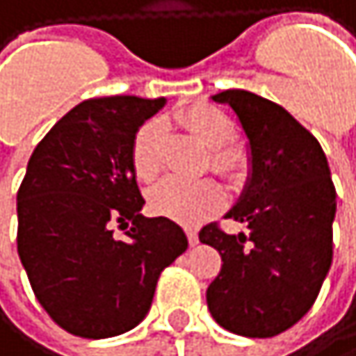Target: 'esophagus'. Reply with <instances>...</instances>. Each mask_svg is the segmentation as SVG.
Instances as JSON below:
<instances>
[{
  "mask_svg": "<svg viewBox=\"0 0 356 356\" xmlns=\"http://www.w3.org/2000/svg\"><path fill=\"white\" fill-rule=\"evenodd\" d=\"M186 234H188V242H190V246H198V234H196L194 229H190V227H186Z\"/></svg>",
  "mask_w": 356,
  "mask_h": 356,
  "instance_id": "esophagus-1",
  "label": "esophagus"
}]
</instances>
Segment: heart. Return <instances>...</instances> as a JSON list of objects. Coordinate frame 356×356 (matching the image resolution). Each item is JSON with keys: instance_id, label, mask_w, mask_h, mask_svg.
Instances as JSON below:
<instances>
[{"instance_id": "b5f03b06", "label": "heart", "mask_w": 356, "mask_h": 356, "mask_svg": "<svg viewBox=\"0 0 356 356\" xmlns=\"http://www.w3.org/2000/svg\"><path fill=\"white\" fill-rule=\"evenodd\" d=\"M175 120L190 129L207 147H211V166L225 175L236 177L244 166V156L240 149L225 145L234 133L232 120L217 108L207 104H196L192 108L179 110ZM162 122L158 118L147 120L139 127L131 143V166L139 181L149 184L162 170ZM152 213L168 217L172 221L196 225L213 215L223 202V188L215 179L186 181L168 177L152 188L147 196Z\"/></svg>"}]
</instances>
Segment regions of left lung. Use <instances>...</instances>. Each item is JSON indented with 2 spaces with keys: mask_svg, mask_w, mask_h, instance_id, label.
I'll use <instances>...</instances> for the list:
<instances>
[{
  "mask_svg": "<svg viewBox=\"0 0 356 356\" xmlns=\"http://www.w3.org/2000/svg\"><path fill=\"white\" fill-rule=\"evenodd\" d=\"M227 104L250 145V177L225 215L248 234L202 227L200 242L223 267L207 290L213 319L246 338H271L298 323L332 267L336 188L319 141L280 104L244 89L213 95Z\"/></svg>",
  "mask_w": 356,
  "mask_h": 356,
  "instance_id": "1",
  "label": "left lung"
}]
</instances>
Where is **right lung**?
Here are the masks:
<instances>
[{"mask_svg":"<svg viewBox=\"0 0 356 356\" xmlns=\"http://www.w3.org/2000/svg\"><path fill=\"white\" fill-rule=\"evenodd\" d=\"M164 97H93L37 143L16 196L18 257L47 315L81 338H112L149 311L158 277L188 250L184 229L147 219L131 143ZM127 232L114 238L111 225Z\"/></svg>","mask_w":356,"mask_h":356,"instance_id":"add662e5","label":"right lung"}]
</instances>
